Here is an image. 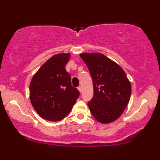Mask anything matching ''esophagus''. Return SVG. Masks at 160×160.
Returning a JSON list of instances; mask_svg holds the SVG:
<instances>
[{"label":"esophagus","instance_id":"34e87169","mask_svg":"<svg viewBox=\"0 0 160 160\" xmlns=\"http://www.w3.org/2000/svg\"><path fill=\"white\" fill-rule=\"evenodd\" d=\"M78 90H79V91H80V92L81 93V92H82V87H81L80 86H79V87H78Z\"/></svg>","mask_w":160,"mask_h":160}]
</instances>
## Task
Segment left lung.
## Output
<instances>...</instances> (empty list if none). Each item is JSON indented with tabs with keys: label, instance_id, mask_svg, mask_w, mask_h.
Here are the masks:
<instances>
[{
	"label": "left lung",
	"instance_id": "left-lung-1",
	"mask_svg": "<svg viewBox=\"0 0 160 160\" xmlns=\"http://www.w3.org/2000/svg\"><path fill=\"white\" fill-rule=\"evenodd\" d=\"M81 58L92 78L94 96L88 102L91 113L98 122L116 120L130 100L131 83L124 71L102 53H81Z\"/></svg>",
	"mask_w": 160,
	"mask_h": 160
}]
</instances>
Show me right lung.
Wrapping results in <instances>:
<instances>
[{
	"label": "right lung",
	"instance_id": "obj_1",
	"mask_svg": "<svg viewBox=\"0 0 160 160\" xmlns=\"http://www.w3.org/2000/svg\"><path fill=\"white\" fill-rule=\"evenodd\" d=\"M69 53L56 54L40 68L29 86L33 107L43 119L59 121L71 111L80 92L72 87L65 69Z\"/></svg>",
	"mask_w": 160,
	"mask_h": 160
}]
</instances>
